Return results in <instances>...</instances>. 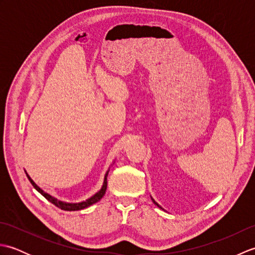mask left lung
<instances>
[{
    "instance_id": "obj_1",
    "label": "left lung",
    "mask_w": 255,
    "mask_h": 255,
    "mask_svg": "<svg viewBox=\"0 0 255 255\" xmlns=\"http://www.w3.org/2000/svg\"><path fill=\"white\" fill-rule=\"evenodd\" d=\"M151 199H152V202H153V204H154V205H156V206H158V207H159V208H161V209H163V208H162V207H161V206H160V205H159L158 203H156V202H155V200H154V199H153L152 197H151Z\"/></svg>"
}]
</instances>
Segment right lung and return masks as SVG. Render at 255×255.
<instances>
[{
  "mask_svg": "<svg viewBox=\"0 0 255 255\" xmlns=\"http://www.w3.org/2000/svg\"><path fill=\"white\" fill-rule=\"evenodd\" d=\"M108 172H110V169H108V171L105 173L104 182H103V185H102L100 191L97 192V193H95L93 196H91L90 198H88L86 200H83V202H80V203H67V202H62V200H59L58 198L51 196L50 194H48V193L42 191V189L39 186H38L34 181L31 180L30 176L27 174V172H26V175H27V177H28L29 182L32 184V186L36 188V191L39 192L42 195V196H44L46 199L49 200L50 203H52L53 205L57 206V207H59V208L62 209V210L74 211V210H81V209L88 208V207H90L91 205H93V204L99 202V200H101V198L104 196L105 192H106V188H107V175H108Z\"/></svg>",
  "mask_w": 255,
  "mask_h": 255,
  "instance_id": "obj_1",
  "label": "right lung"
}]
</instances>
